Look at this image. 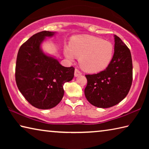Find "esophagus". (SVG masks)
Instances as JSON below:
<instances>
[{
  "label": "esophagus",
  "mask_w": 149,
  "mask_h": 149,
  "mask_svg": "<svg viewBox=\"0 0 149 149\" xmlns=\"http://www.w3.org/2000/svg\"><path fill=\"white\" fill-rule=\"evenodd\" d=\"M74 75H75V77H78V76H79V75H82V73L79 70H78L77 69H75Z\"/></svg>",
  "instance_id": "esophagus-1"
}]
</instances>
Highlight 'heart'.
I'll list each match as a JSON object with an SVG mask.
<instances>
[{"label": "heart", "mask_w": 149, "mask_h": 149, "mask_svg": "<svg viewBox=\"0 0 149 149\" xmlns=\"http://www.w3.org/2000/svg\"><path fill=\"white\" fill-rule=\"evenodd\" d=\"M65 57L74 60L79 57L81 67L88 72L104 70L112 59L114 47L110 42L91 35H77L72 39L70 46L64 48Z\"/></svg>", "instance_id": "obj_1"}]
</instances>
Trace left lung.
Returning <instances> with one entry per match:
<instances>
[{
	"label": "left lung",
	"instance_id": "8db88e82",
	"mask_svg": "<svg viewBox=\"0 0 149 149\" xmlns=\"http://www.w3.org/2000/svg\"><path fill=\"white\" fill-rule=\"evenodd\" d=\"M114 52L104 71L85 75L87 85L85 95L92 105L107 108L116 105L127 96L132 86L133 65L131 52L120 37L114 35Z\"/></svg>",
	"mask_w": 149,
	"mask_h": 149
}]
</instances>
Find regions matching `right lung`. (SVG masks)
Instances as JSON below:
<instances>
[{"label":"right lung","mask_w":149,"mask_h":149,"mask_svg":"<svg viewBox=\"0 0 149 149\" xmlns=\"http://www.w3.org/2000/svg\"><path fill=\"white\" fill-rule=\"evenodd\" d=\"M55 33L43 31L33 35L20 47L17 56V88L25 99L39 109L56 107L64 94L63 85L74 76V68L63 66L54 56L42 50L46 37Z\"/></svg>","instance_id":"obj_1"}]
</instances>
